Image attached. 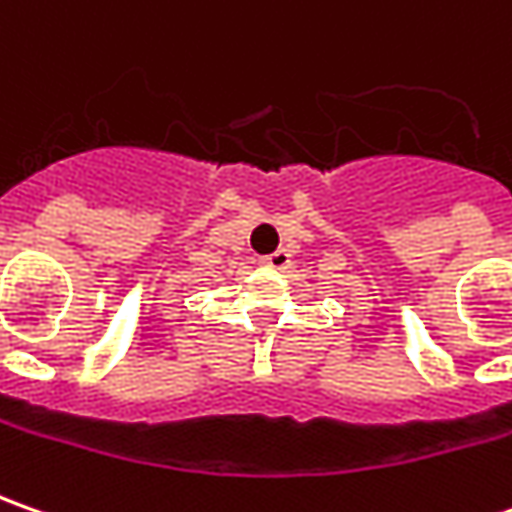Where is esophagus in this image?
Segmentation results:
<instances>
[{
    "mask_svg": "<svg viewBox=\"0 0 512 512\" xmlns=\"http://www.w3.org/2000/svg\"><path fill=\"white\" fill-rule=\"evenodd\" d=\"M260 263L263 266H272V269H286L291 263V255L286 252V249H277V252H272V255L260 257Z\"/></svg>",
    "mask_w": 512,
    "mask_h": 512,
    "instance_id": "obj_1",
    "label": "esophagus"
}]
</instances>
